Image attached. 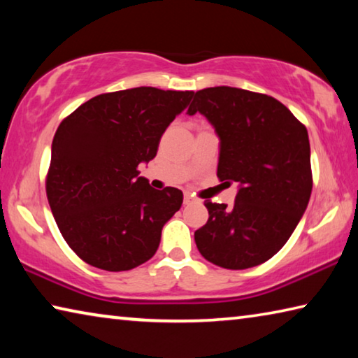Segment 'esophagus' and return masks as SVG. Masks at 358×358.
<instances>
[{
  "label": "esophagus",
  "mask_w": 358,
  "mask_h": 358,
  "mask_svg": "<svg viewBox=\"0 0 358 358\" xmlns=\"http://www.w3.org/2000/svg\"><path fill=\"white\" fill-rule=\"evenodd\" d=\"M196 201H197V199L194 197V196H191L189 192H185V203H186V205H189V203L196 202Z\"/></svg>",
  "instance_id": "34e87169"
}]
</instances>
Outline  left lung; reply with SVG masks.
Masks as SVG:
<instances>
[{
	"label": "left lung",
	"instance_id": "8db88e82",
	"mask_svg": "<svg viewBox=\"0 0 358 358\" xmlns=\"http://www.w3.org/2000/svg\"><path fill=\"white\" fill-rule=\"evenodd\" d=\"M202 113L220 137L217 178L238 183L232 207L205 201L208 221L194 232L208 262L245 270L286 245L313 189L305 124L280 101L232 87L205 88L187 113Z\"/></svg>",
	"mask_w": 358,
	"mask_h": 358
}]
</instances>
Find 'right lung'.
Here are the masks:
<instances>
[{
  "label": "right lung",
  "mask_w": 358,
  "mask_h": 358,
  "mask_svg": "<svg viewBox=\"0 0 358 358\" xmlns=\"http://www.w3.org/2000/svg\"><path fill=\"white\" fill-rule=\"evenodd\" d=\"M194 92L138 87L94 96L58 126L45 178L63 238L83 262L126 271L155 256L183 192L151 187L138 164L153 159L167 126Z\"/></svg>",
  "instance_id": "add662e5"
}]
</instances>
